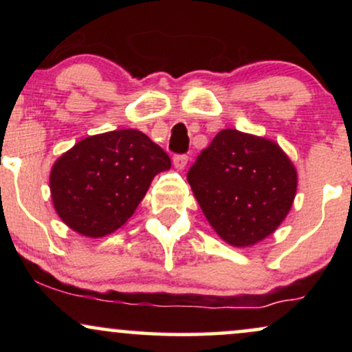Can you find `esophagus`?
Here are the masks:
<instances>
[{
    "label": "esophagus",
    "mask_w": 352,
    "mask_h": 352,
    "mask_svg": "<svg viewBox=\"0 0 352 352\" xmlns=\"http://www.w3.org/2000/svg\"><path fill=\"white\" fill-rule=\"evenodd\" d=\"M187 162H188V157L185 155V153H180V155H173V165H175L177 170H184Z\"/></svg>",
    "instance_id": "obj_1"
}]
</instances>
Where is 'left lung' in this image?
Returning <instances> with one entry per match:
<instances>
[{
  "label": "left lung",
  "instance_id": "obj_1",
  "mask_svg": "<svg viewBox=\"0 0 352 352\" xmlns=\"http://www.w3.org/2000/svg\"><path fill=\"white\" fill-rule=\"evenodd\" d=\"M187 180L218 236L238 248L280 227L298 187L296 168L280 145L236 129L218 132Z\"/></svg>",
  "mask_w": 352,
  "mask_h": 352
}]
</instances>
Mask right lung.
I'll return each instance as SVG.
<instances>
[{"mask_svg": "<svg viewBox=\"0 0 352 352\" xmlns=\"http://www.w3.org/2000/svg\"><path fill=\"white\" fill-rule=\"evenodd\" d=\"M170 159L144 132L122 129L91 135L56 160L51 199L60 220L79 235L100 238L120 228Z\"/></svg>", "mask_w": 352, "mask_h": 352, "instance_id": "add662e5", "label": "right lung"}]
</instances>
